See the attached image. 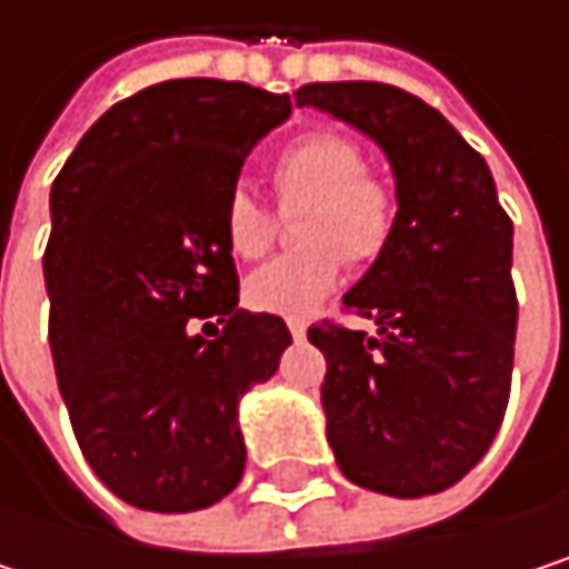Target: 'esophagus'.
I'll list each match as a JSON object with an SVG mask.
<instances>
[{
	"label": "esophagus",
	"instance_id": "obj_1",
	"mask_svg": "<svg viewBox=\"0 0 569 569\" xmlns=\"http://www.w3.org/2000/svg\"><path fill=\"white\" fill-rule=\"evenodd\" d=\"M289 332H292V339H306V322L302 319H289Z\"/></svg>",
	"mask_w": 569,
	"mask_h": 569
}]
</instances>
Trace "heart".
<instances>
[{"mask_svg": "<svg viewBox=\"0 0 569 569\" xmlns=\"http://www.w3.org/2000/svg\"><path fill=\"white\" fill-rule=\"evenodd\" d=\"M270 180L283 213L306 207L299 243L306 250L277 257L247 280V302L286 319L312 316L339 286L346 260L366 267L379 260L396 233V187L366 171L356 141L312 131L289 141L273 158ZM220 227L237 260H260L277 240V213L250 190L233 187L220 210Z\"/></svg>", "mask_w": 569, "mask_h": 569, "instance_id": "heart-1", "label": "heart"}]
</instances>
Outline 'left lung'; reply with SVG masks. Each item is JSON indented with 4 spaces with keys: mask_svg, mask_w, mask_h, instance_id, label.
I'll return each mask as SVG.
<instances>
[{
    "mask_svg": "<svg viewBox=\"0 0 569 569\" xmlns=\"http://www.w3.org/2000/svg\"><path fill=\"white\" fill-rule=\"evenodd\" d=\"M292 98L372 138L396 173V233L342 296L379 336L309 326L326 438L352 485L438 495L485 458L511 396V217L485 158L421 98L382 81H312Z\"/></svg>",
    "mask_w": 569,
    "mask_h": 569,
    "instance_id": "1",
    "label": "left lung"
}]
</instances>
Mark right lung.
<instances>
[{"mask_svg":"<svg viewBox=\"0 0 569 569\" xmlns=\"http://www.w3.org/2000/svg\"><path fill=\"white\" fill-rule=\"evenodd\" d=\"M289 111V94L243 81H161L108 108L52 183L58 389L84 461L131 508L200 511L243 478L240 398L292 336L240 309L220 210ZM193 321L218 339L193 337Z\"/></svg>","mask_w":569,"mask_h":569,"instance_id":"obj_1","label":"right lung"}]
</instances>
